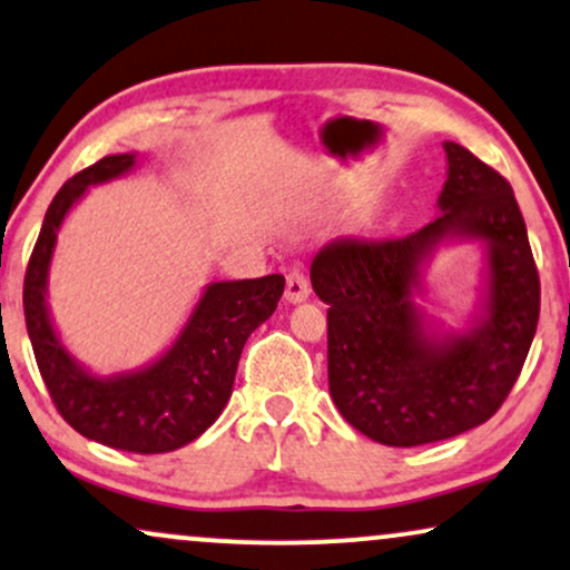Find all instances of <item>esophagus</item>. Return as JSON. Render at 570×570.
<instances>
[{
    "label": "esophagus",
    "instance_id": "esophagus-1",
    "mask_svg": "<svg viewBox=\"0 0 570 570\" xmlns=\"http://www.w3.org/2000/svg\"><path fill=\"white\" fill-rule=\"evenodd\" d=\"M312 293V285H308L306 274L301 269H293L287 274V283H285V301L287 304H304Z\"/></svg>",
    "mask_w": 570,
    "mask_h": 570
}]
</instances>
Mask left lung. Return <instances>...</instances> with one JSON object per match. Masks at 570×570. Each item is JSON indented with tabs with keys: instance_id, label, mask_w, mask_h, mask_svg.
<instances>
[{
	"instance_id": "8db88e82",
	"label": "left lung",
	"mask_w": 570,
	"mask_h": 570,
	"mask_svg": "<svg viewBox=\"0 0 570 570\" xmlns=\"http://www.w3.org/2000/svg\"><path fill=\"white\" fill-rule=\"evenodd\" d=\"M446 181L435 219L399 240H338L312 262L327 308L330 396L356 431L385 446H420L487 423L529 356L539 274L508 179L444 142ZM479 242L482 287L466 327L419 306L434 253Z\"/></svg>"
}]
</instances>
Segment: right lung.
<instances>
[{"label":"right lung","mask_w":570,"mask_h":570,"mask_svg":"<svg viewBox=\"0 0 570 570\" xmlns=\"http://www.w3.org/2000/svg\"><path fill=\"white\" fill-rule=\"evenodd\" d=\"M137 158L139 153L105 156L60 187L28 262L23 312L39 372L66 423L121 452L164 454L216 423L232 396L245 341L274 314L285 277L208 283L177 338L142 367L100 375L76 360L55 327L47 301L58 232L89 187L126 177L135 171Z\"/></svg>","instance_id":"add662e5"}]
</instances>
